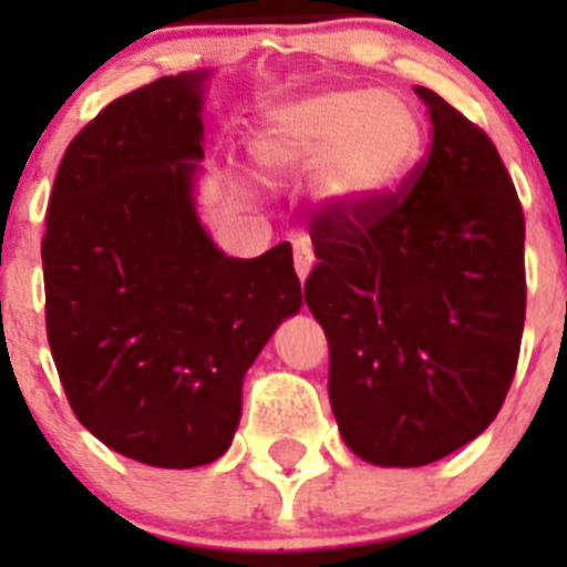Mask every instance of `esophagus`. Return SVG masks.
I'll return each instance as SVG.
<instances>
[{"label":"esophagus","mask_w":567,"mask_h":567,"mask_svg":"<svg viewBox=\"0 0 567 567\" xmlns=\"http://www.w3.org/2000/svg\"><path fill=\"white\" fill-rule=\"evenodd\" d=\"M312 264H315V252L312 247H309V240H295V272H298L300 284L307 280Z\"/></svg>","instance_id":"34e87169"}]
</instances>
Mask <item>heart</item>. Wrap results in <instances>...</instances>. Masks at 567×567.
<instances>
[{"instance_id": "b5f03b06", "label": "heart", "mask_w": 567, "mask_h": 567, "mask_svg": "<svg viewBox=\"0 0 567 567\" xmlns=\"http://www.w3.org/2000/svg\"><path fill=\"white\" fill-rule=\"evenodd\" d=\"M260 158L284 169H320L340 202L392 193L420 155V124L409 104L374 90L343 87L284 104L267 115Z\"/></svg>"}]
</instances>
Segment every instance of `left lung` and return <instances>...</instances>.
Returning a JSON list of instances; mask_svg holds the SVG:
<instances>
[{"instance_id": "left-lung-1", "label": "left lung", "mask_w": 567, "mask_h": 567, "mask_svg": "<svg viewBox=\"0 0 567 567\" xmlns=\"http://www.w3.org/2000/svg\"><path fill=\"white\" fill-rule=\"evenodd\" d=\"M432 144L400 189L327 202L309 221V312L329 340V400L374 465H429L483 434L517 372L525 215L483 127L434 90Z\"/></svg>"}]
</instances>
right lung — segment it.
<instances>
[{
  "label": "right lung",
  "mask_w": 567,
  "mask_h": 567,
  "mask_svg": "<svg viewBox=\"0 0 567 567\" xmlns=\"http://www.w3.org/2000/svg\"><path fill=\"white\" fill-rule=\"evenodd\" d=\"M204 73L110 102L68 144L42 238L44 323L79 423L158 468L221 457L240 380L300 309L287 240L227 258L193 207Z\"/></svg>",
  "instance_id": "add662e5"
}]
</instances>
